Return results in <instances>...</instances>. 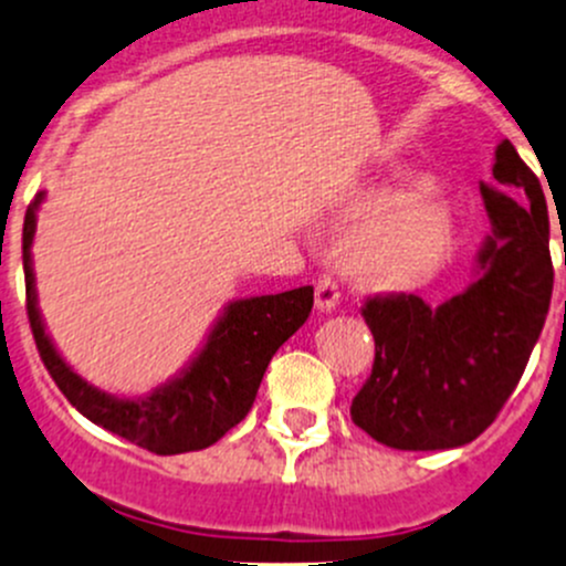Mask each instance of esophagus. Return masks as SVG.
<instances>
[{
    "label": "esophagus",
    "instance_id": "1",
    "mask_svg": "<svg viewBox=\"0 0 566 566\" xmlns=\"http://www.w3.org/2000/svg\"><path fill=\"white\" fill-rule=\"evenodd\" d=\"M339 284L334 282L331 276H319L317 279V287H315V304L319 312H334L339 306Z\"/></svg>",
    "mask_w": 566,
    "mask_h": 566
}]
</instances>
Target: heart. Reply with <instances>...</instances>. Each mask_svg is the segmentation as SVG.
Returning a JSON list of instances; mask_svg holds the SVG:
<instances>
[{
  "label": "heart",
  "instance_id": "1",
  "mask_svg": "<svg viewBox=\"0 0 566 566\" xmlns=\"http://www.w3.org/2000/svg\"><path fill=\"white\" fill-rule=\"evenodd\" d=\"M342 224H361L347 241V265L375 290L419 287L436 276L454 243V213L432 180L408 193L394 186L347 193L331 210Z\"/></svg>",
  "mask_w": 566,
  "mask_h": 566
}]
</instances>
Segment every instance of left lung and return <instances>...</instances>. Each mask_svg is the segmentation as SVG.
<instances>
[{
  "label": "left lung",
  "mask_w": 566,
  "mask_h": 566,
  "mask_svg": "<svg viewBox=\"0 0 566 566\" xmlns=\"http://www.w3.org/2000/svg\"><path fill=\"white\" fill-rule=\"evenodd\" d=\"M490 235L473 282L443 304L375 295L361 315L375 336L373 375L350 416L405 452L458 449L482 436L515 391L553 293L551 224L539 180L510 139L479 186Z\"/></svg>",
  "instance_id": "1"
}]
</instances>
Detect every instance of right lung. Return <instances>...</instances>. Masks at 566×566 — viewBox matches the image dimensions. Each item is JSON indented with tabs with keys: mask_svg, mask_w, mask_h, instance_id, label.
<instances>
[{
	"mask_svg": "<svg viewBox=\"0 0 566 566\" xmlns=\"http://www.w3.org/2000/svg\"><path fill=\"white\" fill-rule=\"evenodd\" d=\"M43 199L45 191H40L24 216V282L32 336L54 384L93 424L147 452L182 454L213 447L224 432L247 419L273 353L310 317L315 290L306 284L287 293L230 301L197 356L172 380L142 397H117L95 389L73 373L71 364L56 353L40 317L32 241Z\"/></svg>",
	"mask_w": 566,
	"mask_h": 566,
	"instance_id": "1",
	"label": "right lung"
}]
</instances>
